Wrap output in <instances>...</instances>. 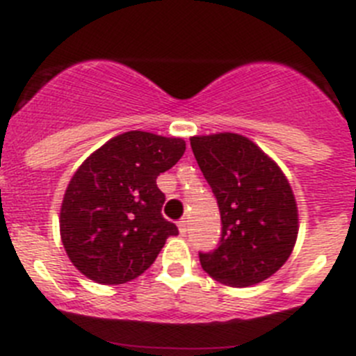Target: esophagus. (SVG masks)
Wrapping results in <instances>:
<instances>
[{"instance_id":"1","label":"esophagus","mask_w":356,"mask_h":356,"mask_svg":"<svg viewBox=\"0 0 356 356\" xmlns=\"http://www.w3.org/2000/svg\"><path fill=\"white\" fill-rule=\"evenodd\" d=\"M177 227H179V232H181V234H186V230H188V229H186V227H188V223H186L184 218H182V220H179V222H177Z\"/></svg>"}]
</instances>
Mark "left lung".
I'll return each instance as SVG.
<instances>
[{
	"mask_svg": "<svg viewBox=\"0 0 356 356\" xmlns=\"http://www.w3.org/2000/svg\"><path fill=\"white\" fill-rule=\"evenodd\" d=\"M190 142L222 214V241L200 254L202 268L230 287L270 278L293 254L300 229L286 174L243 134L191 136Z\"/></svg>",
	"mask_w": 356,
	"mask_h": 356,
	"instance_id": "obj_1",
	"label": "left lung"
}]
</instances>
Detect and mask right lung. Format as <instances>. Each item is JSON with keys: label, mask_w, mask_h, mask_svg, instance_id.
I'll return each mask as SVG.
<instances>
[{"label": "right lung", "mask_w": 356, "mask_h": 356, "mask_svg": "<svg viewBox=\"0 0 356 356\" xmlns=\"http://www.w3.org/2000/svg\"><path fill=\"white\" fill-rule=\"evenodd\" d=\"M186 142L147 131L108 140L79 165L60 207V238L86 278L117 286L140 277L170 236L156 179L182 158Z\"/></svg>", "instance_id": "1"}]
</instances>
